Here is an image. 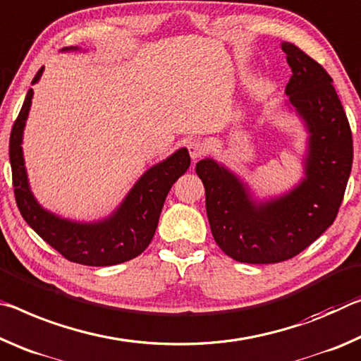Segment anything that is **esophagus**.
Instances as JSON below:
<instances>
[{
  "instance_id": "esophagus-1",
  "label": "esophagus",
  "mask_w": 361,
  "mask_h": 361,
  "mask_svg": "<svg viewBox=\"0 0 361 361\" xmlns=\"http://www.w3.org/2000/svg\"><path fill=\"white\" fill-rule=\"evenodd\" d=\"M204 150H206V147L203 142H200V140H192L190 144H188V153H190L193 161H197V159L203 155Z\"/></svg>"
}]
</instances>
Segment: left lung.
I'll return each mask as SVG.
<instances>
[{
	"label": "left lung",
	"instance_id": "8db88e82",
	"mask_svg": "<svg viewBox=\"0 0 361 361\" xmlns=\"http://www.w3.org/2000/svg\"><path fill=\"white\" fill-rule=\"evenodd\" d=\"M293 76L285 107L307 131L304 177L291 190L259 200L238 174L212 158L200 159L197 174L216 243L246 264H275L304 251L334 222L352 171L353 145L333 78L291 43H281Z\"/></svg>",
	"mask_w": 361,
	"mask_h": 361
}]
</instances>
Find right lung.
Listing matches in <instances>:
<instances>
[{
    "label": "right lung",
    "instance_id": "right-lung-1",
    "mask_svg": "<svg viewBox=\"0 0 361 361\" xmlns=\"http://www.w3.org/2000/svg\"><path fill=\"white\" fill-rule=\"evenodd\" d=\"M68 51H80V47L70 46L62 49V52ZM43 70L44 67L38 70L32 85L39 81ZM32 99L33 90L30 87L9 139L14 195L23 219L47 245L76 264L105 267L131 261L139 256L155 235L159 214L171 187L190 166L188 150L182 147L166 159L147 169L110 216L91 222L65 219L38 203L28 182L22 140Z\"/></svg>",
    "mask_w": 361,
    "mask_h": 361
}]
</instances>
